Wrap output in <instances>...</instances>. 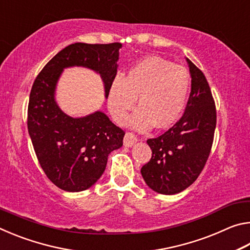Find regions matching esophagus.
<instances>
[{"instance_id": "esophagus-1", "label": "esophagus", "mask_w": 250, "mask_h": 250, "mask_svg": "<svg viewBox=\"0 0 250 250\" xmlns=\"http://www.w3.org/2000/svg\"><path fill=\"white\" fill-rule=\"evenodd\" d=\"M137 141H138V138L135 137V135H134L133 133H131V132H126V133H125V139H124V145H125V146L131 147Z\"/></svg>"}]
</instances>
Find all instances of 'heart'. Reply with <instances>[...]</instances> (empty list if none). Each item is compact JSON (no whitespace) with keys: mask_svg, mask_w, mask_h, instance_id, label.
Instances as JSON below:
<instances>
[{"mask_svg":"<svg viewBox=\"0 0 250 250\" xmlns=\"http://www.w3.org/2000/svg\"><path fill=\"white\" fill-rule=\"evenodd\" d=\"M189 74L183 66L159 56L143 58L125 76L116 75L108 87L107 105L118 124H125L138 97L140 105L129 125L139 131L166 129L184 111L189 90Z\"/></svg>","mask_w":250,"mask_h":250,"instance_id":"b5f03b06","label":"heart"}]
</instances>
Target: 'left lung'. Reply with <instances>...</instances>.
I'll return each mask as SVG.
<instances>
[{"mask_svg":"<svg viewBox=\"0 0 250 250\" xmlns=\"http://www.w3.org/2000/svg\"><path fill=\"white\" fill-rule=\"evenodd\" d=\"M191 74V94L183 117L167 132L149 139L152 158L142 167L151 189L173 195L193 184L200 175L213 145L216 108L204 74L186 58Z\"/></svg>","mask_w":250,"mask_h":250,"instance_id":"left-lung-1","label":"left lung"}]
</instances>
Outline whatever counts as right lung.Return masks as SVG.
<instances>
[{"instance_id": "add662e5", "label": "right lung", "mask_w": 250, "mask_h": 250, "mask_svg": "<svg viewBox=\"0 0 250 250\" xmlns=\"http://www.w3.org/2000/svg\"><path fill=\"white\" fill-rule=\"evenodd\" d=\"M120 43H75L50 59L37 76L29 95L27 128L37 160L46 176L67 192L91 188L107 166L108 155L122 146L125 132L103 111L73 118L55 99L62 73L84 67L100 75L107 98L117 75Z\"/></svg>"}]
</instances>
